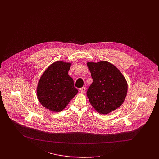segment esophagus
I'll return each instance as SVG.
<instances>
[{
	"label": "esophagus",
	"instance_id": "obj_1",
	"mask_svg": "<svg viewBox=\"0 0 159 159\" xmlns=\"http://www.w3.org/2000/svg\"><path fill=\"white\" fill-rule=\"evenodd\" d=\"M86 88H85V87H83V88H81L80 89V92H81L82 93H84L86 92Z\"/></svg>",
	"mask_w": 159,
	"mask_h": 159
}]
</instances>
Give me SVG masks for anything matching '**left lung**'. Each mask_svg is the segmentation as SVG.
<instances>
[{
	"label": "left lung",
	"mask_w": 159,
	"mask_h": 159,
	"mask_svg": "<svg viewBox=\"0 0 159 159\" xmlns=\"http://www.w3.org/2000/svg\"><path fill=\"white\" fill-rule=\"evenodd\" d=\"M93 82L87 91V96L95 110L107 114L119 108L127 96L126 79L113 64L107 61L88 62Z\"/></svg>",
	"instance_id": "1"
}]
</instances>
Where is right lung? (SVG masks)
Segmentation results:
<instances>
[{
    "mask_svg": "<svg viewBox=\"0 0 159 159\" xmlns=\"http://www.w3.org/2000/svg\"><path fill=\"white\" fill-rule=\"evenodd\" d=\"M71 63L57 61L51 64L40 77L37 96L40 103L52 112L62 111L78 93L73 80L68 75Z\"/></svg>",
    "mask_w": 159,
    "mask_h": 159,
    "instance_id": "1",
    "label": "right lung"
}]
</instances>
